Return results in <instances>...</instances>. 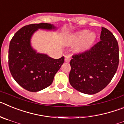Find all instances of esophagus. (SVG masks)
I'll use <instances>...</instances> for the list:
<instances>
[{"label": "esophagus", "mask_w": 124, "mask_h": 124, "mask_svg": "<svg viewBox=\"0 0 124 124\" xmlns=\"http://www.w3.org/2000/svg\"><path fill=\"white\" fill-rule=\"evenodd\" d=\"M65 62H66V63H69L70 61V60H71V58H70V56L68 55H66L65 56Z\"/></svg>", "instance_id": "34e87169"}]
</instances>
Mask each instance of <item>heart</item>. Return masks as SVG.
Wrapping results in <instances>:
<instances>
[{"mask_svg": "<svg viewBox=\"0 0 124 124\" xmlns=\"http://www.w3.org/2000/svg\"><path fill=\"white\" fill-rule=\"evenodd\" d=\"M95 38V35L94 33H89V30H83L76 33L71 37L70 39V43L71 44H78L81 41H83L82 48H86L91 44Z\"/></svg>", "mask_w": 124, "mask_h": 124, "instance_id": "b5f03b06", "label": "heart"}]
</instances>
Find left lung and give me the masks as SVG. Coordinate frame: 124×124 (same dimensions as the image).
Wrapping results in <instances>:
<instances>
[{
  "instance_id": "left-lung-1",
  "label": "left lung",
  "mask_w": 124,
  "mask_h": 124,
  "mask_svg": "<svg viewBox=\"0 0 124 124\" xmlns=\"http://www.w3.org/2000/svg\"><path fill=\"white\" fill-rule=\"evenodd\" d=\"M100 38L89 50L74 54L70 61V84L86 94H94L104 89L119 66V45L113 34L102 27Z\"/></svg>"
}]
</instances>
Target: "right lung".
Here are the masks:
<instances>
[{
	"instance_id": "right-lung-1",
	"label": "right lung",
	"mask_w": 124,
	"mask_h": 124,
	"mask_svg": "<svg viewBox=\"0 0 124 124\" xmlns=\"http://www.w3.org/2000/svg\"><path fill=\"white\" fill-rule=\"evenodd\" d=\"M56 27L47 23L30 24L15 33L10 42L8 67L15 81L26 90L37 92L50 86L64 61V56L53 59L33 49L30 40L38 29Z\"/></svg>"
}]
</instances>
